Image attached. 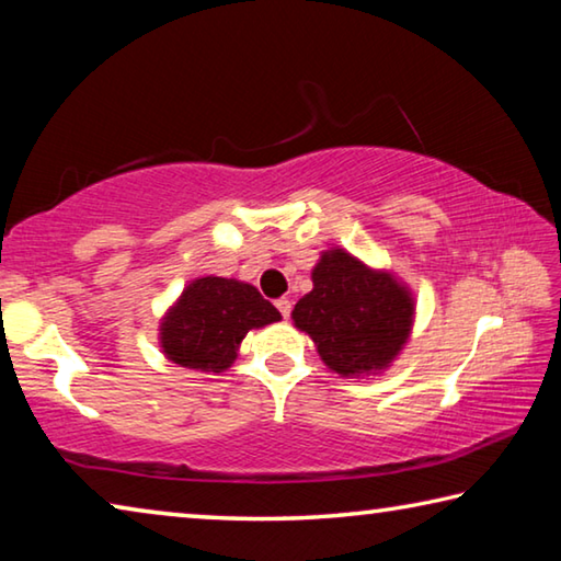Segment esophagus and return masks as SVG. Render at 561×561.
<instances>
[{"label": "esophagus", "mask_w": 561, "mask_h": 561, "mask_svg": "<svg viewBox=\"0 0 561 561\" xmlns=\"http://www.w3.org/2000/svg\"><path fill=\"white\" fill-rule=\"evenodd\" d=\"M277 309H279V314L284 317V319H289V314H291V301L284 297V299H277Z\"/></svg>", "instance_id": "1"}]
</instances>
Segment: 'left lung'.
I'll use <instances>...</instances> for the list:
<instances>
[{
	"label": "left lung",
	"instance_id": "8db88e82",
	"mask_svg": "<svg viewBox=\"0 0 561 561\" xmlns=\"http://www.w3.org/2000/svg\"><path fill=\"white\" fill-rule=\"evenodd\" d=\"M314 289L297 301L294 327L309 334L339 376L378 374L401 354L413 327V297L391 272L327 250L311 270Z\"/></svg>",
	"mask_w": 561,
	"mask_h": 561
}]
</instances>
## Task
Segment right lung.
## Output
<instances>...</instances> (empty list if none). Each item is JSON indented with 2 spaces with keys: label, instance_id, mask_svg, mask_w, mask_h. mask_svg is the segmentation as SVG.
I'll return each instance as SVG.
<instances>
[{
  "label": "right lung",
  "instance_id": "1",
  "mask_svg": "<svg viewBox=\"0 0 561 561\" xmlns=\"http://www.w3.org/2000/svg\"><path fill=\"white\" fill-rule=\"evenodd\" d=\"M282 314L252 284L201 277L190 282L160 324L168 360L203 374H222L237 358L250 329L279 321Z\"/></svg>",
  "mask_w": 561,
  "mask_h": 561
}]
</instances>
